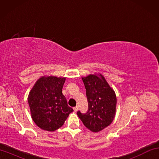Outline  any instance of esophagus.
<instances>
[{"label":"esophagus","mask_w":159,"mask_h":159,"mask_svg":"<svg viewBox=\"0 0 159 159\" xmlns=\"http://www.w3.org/2000/svg\"><path fill=\"white\" fill-rule=\"evenodd\" d=\"M73 109H74V112H76V111H78V109H79V108H78V107H75L73 108Z\"/></svg>","instance_id":"esophagus-1"}]
</instances>
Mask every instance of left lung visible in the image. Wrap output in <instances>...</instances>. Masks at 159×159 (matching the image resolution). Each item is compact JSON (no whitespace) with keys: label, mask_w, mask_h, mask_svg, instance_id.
<instances>
[{"label":"left lung","mask_w":159,"mask_h":159,"mask_svg":"<svg viewBox=\"0 0 159 159\" xmlns=\"http://www.w3.org/2000/svg\"><path fill=\"white\" fill-rule=\"evenodd\" d=\"M82 79L89 109L85 114L78 111L77 115L87 128L98 133L109 126L116 116V93L101 74H89Z\"/></svg>","instance_id":"8db88e82"}]
</instances>
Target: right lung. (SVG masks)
Wrapping results in <instances>:
<instances>
[{"mask_svg":"<svg viewBox=\"0 0 159 159\" xmlns=\"http://www.w3.org/2000/svg\"><path fill=\"white\" fill-rule=\"evenodd\" d=\"M65 81V77L42 76L30 91L28 102L32 120L42 130L59 129L74 111L62 93Z\"/></svg>","mask_w":159,"mask_h":159,"instance_id":"add662e5","label":"right lung"}]
</instances>
